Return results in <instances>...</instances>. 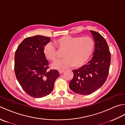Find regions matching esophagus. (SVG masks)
I'll list each match as a JSON object with an SVG mask.
<instances>
[{"instance_id":"34e87169","label":"esophagus","mask_w":125,"mask_h":125,"mask_svg":"<svg viewBox=\"0 0 125 125\" xmlns=\"http://www.w3.org/2000/svg\"><path fill=\"white\" fill-rule=\"evenodd\" d=\"M58 72H59V73L60 74V75H61V74H62L64 72V70H60Z\"/></svg>"}]
</instances>
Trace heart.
<instances>
[{
	"label": "heart",
	"mask_w": 125,
	"mask_h": 125,
	"mask_svg": "<svg viewBox=\"0 0 125 125\" xmlns=\"http://www.w3.org/2000/svg\"><path fill=\"white\" fill-rule=\"evenodd\" d=\"M54 43L60 52H63L64 59L56 61L52 67L56 70L70 67L81 68L90 60L94 50V43L89 36H63L55 40ZM51 43H47L43 48V54L47 60L55 61L58 57V52Z\"/></svg>",
	"instance_id": "b5f03b06"
}]
</instances>
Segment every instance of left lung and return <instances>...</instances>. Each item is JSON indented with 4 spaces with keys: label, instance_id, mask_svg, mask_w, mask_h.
Returning <instances> with one entry per match:
<instances>
[{
    "label": "left lung",
    "instance_id": "8db88e82",
    "mask_svg": "<svg viewBox=\"0 0 125 125\" xmlns=\"http://www.w3.org/2000/svg\"><path fill=\"white\" fill-rule=\"evenodd\" d=\"M90 31L95 42L94 56L87 64L73 70V78L69 84L70 89L81 95L91 94L103 85L111 63V53L105 39L97 31Z\"/></svg>",
    "mask_w": 125,
    "mask_h": 125
}]
</instances>
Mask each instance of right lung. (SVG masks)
<instances>
[{
	"label": "right lung",
	"instance_id": "add662e5",
	"mask_svg": "<svg viewBox=\"0 0 125 125\" xmlns=\"http://www.w3.org/2000/svg\"><path fill=\"white\" fill-rule=\"evenodd\" d=\"M50 39L41 35L28 37L15 51L16 77L26 94L34 98H42L50 94L60 76L56 70H48V62L44 55L43 48Z\"/></svg>",
	"mask_w": 125,
	"mask_h": 125
}]
</instances>
